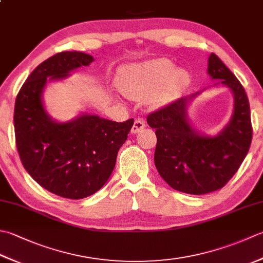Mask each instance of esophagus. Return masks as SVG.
<instances>
[{"label":"esophagus","instance_id":"1","mask_svg":"<svg viewBox=\"0 0 263 263\" xmlns=\"http://www.w3.org/2000/svg\"><path fill=\"white\" fill-rule=\"evenodd\" d=\"M144 127H146V123H144V121L142 119H137L135 121V123H133L131 132L132 133H138V132H140L141 130H143Z\"/></svg>","mask_w":263,"mask_h":263}]
</instances>
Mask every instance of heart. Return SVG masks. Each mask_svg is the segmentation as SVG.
<instances>
[{"instance_id": "b5f03b06", "label": "heart", "mask_w": 263, "mask_h": 263, "mask_svg": "<svg viewBox=\"0 0 263 263\" xmlns=\"http://www.w3.org/2000/svg\"><path fill=\"white\" fill-rule=\"evenodd\" d=\"M189 80L187 72L174 68L168 59H155L132 64L123 69L119 86L128 97H147L156 93L161 103L170 102Z\"/></svg>"}]
</instances>
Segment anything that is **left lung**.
Wrapping results in <instances>:
<instances>
[{
	"instance_id": "1",
	"label": "left lung",
	"mask_w": 263,
	"mask_h": 263,
	"mask_svg": "<svg viewBox=\"0 0 263 263\" xmlns=\"http://www.w3.org/2000/svg\"><path fill=\"white\" fill-rule=\"evenodd\" d=\"M208 74L219 79L234 95L232 119L217 136L198 132L187 117V104L201 91L177 99L147 117L157 137L155 165L159 175L174 190L195 195L224 186L247 157L252 141L250 104L241 82L214 53L208 59Z\"/></svg>"
}]
</instances>
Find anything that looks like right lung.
Returning a JSON list of instances; mask_svg holds the SVG:
<instances>
[{
  "label": "right lung",
  "instance_id": "right-lung-1",
  "mask_svg": "<svg viewBox=\"0 0 263 263\" xmlns=\"http://www.w3.org/2000/svg\"><path fill=\"white\" fill-rule=\"evenodd\" d=\"M92 61L82 52L55 54L31 72L15 99V143L22 165L39 185L66 199L87 198L103 187L135 122L90 114L57 122L47 114L42 100L47 80L65 79Z\"/></svg>",
  "mask_w": 263,
  "mask_h": 263
}]
</instances>
